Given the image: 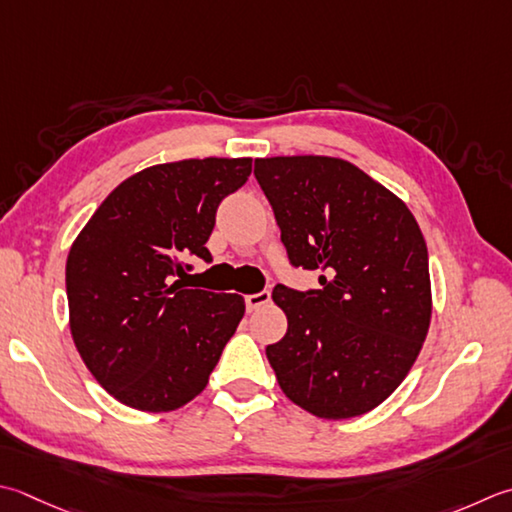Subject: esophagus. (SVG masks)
<instances>
[{
  "instance_id": "1",
  "label": "esophagus",
  "mask_w": 512,
  "mask_h": 512,
  "mask_svg": "<svg viewBox=\"0 0 512 512\" xmlns=\"http://www.w3.org/2000/svg\"><path fill=\"white\" fill-rule=\"evenodd\" d=\"M270 302V293L268 290H262V293H255V295H246V308L248 313H253V310L262 308Z\"/></svg>"
}]
</instances>
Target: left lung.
Here are the masks:
<instances>
[{
	"instance_id": "8db88e82",
	"label": "left lung",
	"mask_w": 512,
	"mask_h": 512,
	"mask_svg": "<svg viewBox=\"0 0 512 512\" xmlns=\"http://www.w3.org/2000/svg\"><path fill=\"white\" fill-rule=\"evenodd\" d=\"M293 266L324 270L319 290L277 284L286 335L266 348L290 402L348 419L395 393L433 315L428 250L408 206L339 157L255 159Z\"/></svg>"
}]
</instances>
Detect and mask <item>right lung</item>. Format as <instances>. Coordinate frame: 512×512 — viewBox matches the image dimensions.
I'll return each instance as SVG.
<instances>
[{"label": "right lung", "instance_id": "add662e5", "mask_svg": "<svg viewBox=\"0 0 512 512\" xmlns=\"http://www.w3.org/2000/svg\"><path fill=\"white\" fill-rule=\"evenodd\" d=\"M250 157L157 164L124 179L66 259L68 324L86 368L117 402L170 413L208 384L244 317V297L184 288L182 257L210 262L222 199L246 184Z\"/></svg>", "mask_w": 512, "mask_h": 512}]
</instances>
